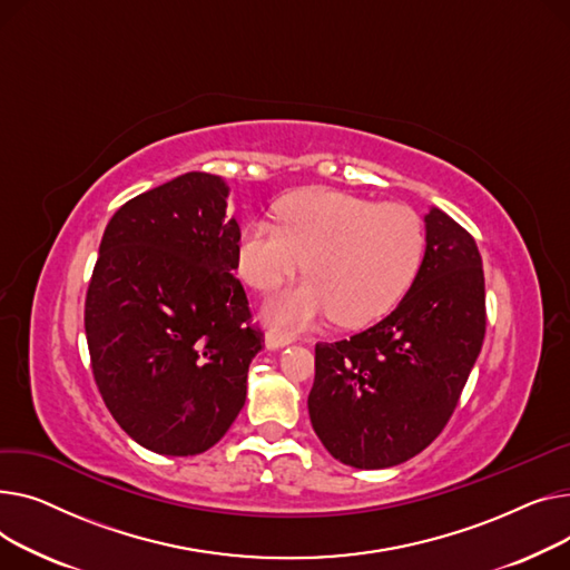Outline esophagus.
<instances>
[{
    "mask_svg": "<svg viewBox=\"0 0 570 570\" xmlns=\"http://www.w3.org/2000/svg\"><path fill=\"white\" fill-rule=\"evenodd\" d=\"M266 347L269 350H281V347H287L292 345L296 338L292 336V333H285V331H266Z\"/></svg>",
    "mask_w": 570,
    "mask_h": 570,
    "instance_id": "esophagus-1",
    "label": "esophagus"
}]
</instances>
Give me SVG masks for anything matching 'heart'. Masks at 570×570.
<instances>
[{"label":"heart","mask_w":570,"mask_h":570,"mask_svg":"<svg viewBox=\"0 0 570 570\" xmlns=\"http://www.w3.org/2000/svg\"><path fill=\"white\" fill-rule=\"evenodd\" d=\"M278 225L255 220L237 248L244 281L269 292L304 264L308 276L266 304V317L308 326L326 315L341 326L384 317L419 274L425 253L421 216L403 203L308 188L283 197Z\"/></svg>","instance_id":"1"}]
</instances>
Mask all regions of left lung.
Returning <instances> with one entry per match:
<instances>
[{
    "label": "left lung",
    "instance_id": "1",
    "mask_svg": "<svg viewBox=\"0 0 570 570\" xmlns=\"http://www.w3.org/2000/svg\"><path fill=\"white\" fill-rule=\"evenodd\" d=\"M485 336L483 262L470 232L425 214V255L397 308L350 341L315 345L308 414L356 470L414 458L449 423Z\"/></svg>",
    "mask_w": 570,
    "mask_h": 570
}]
</instances>
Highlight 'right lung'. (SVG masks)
Returning <instances> with one entry per match:
<instances>
[{"label": "right lung", "mask_w": 570, "mask_h": 570, "mask_svg": "<svg viewBox=\"0 0 570 570\" xmlns=\"http://www.w3.org/2000/svg\"><path fill=\"white\" fill-rule=\"evenodd\" d=\"M227 184L186 173L110 218L85 301L91 371L130 440L197 455L229 430L264 333L237 269L242 229Z\"/></svg>", "instance_id": "obj_1"}]
</instances>
